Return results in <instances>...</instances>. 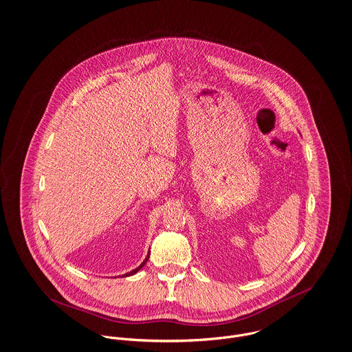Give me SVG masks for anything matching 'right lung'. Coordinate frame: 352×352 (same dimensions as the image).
I'll list each match as a JSON object with an SVG mask.
<instances>
[{"label": "right lung", "mask_w": 352, "mask_h": 352, "mask_svg": "<svg viewBox=\"0 0 352 352\" xmlns=\"http://www.w3.org/2000/svg\"><path fill=\"white\" fill-rule=\"evenodd\" d=\"M148 256H150V251H148V254H147V256H146V259H144V261H143V262H142V263H140V266H138V267H136V269H135V270H132V272H129V273L124 274V275H122V276H129V275H133V274L138 273V272H139V270H140V269H142V267H143V266H144V265H146V262H147V261H148Z\"/></svg>", "instance_id": "1"}]
</instances>
